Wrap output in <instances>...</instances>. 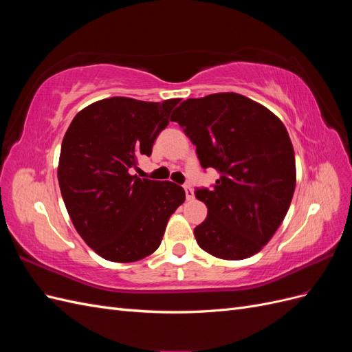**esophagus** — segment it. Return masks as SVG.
<instances>
[{"mask_svg": "<svg viewBox=\"0 0 352 352\" xmlns=\"http://www.w3.org/2000/svg\"><path fill=\"white\" fill-rule=\"evenodd\" d=\"M185 194H186V199H194V190H192V188L190 186H185Z\"/></svg>", "mask_w": 352, "mask_h": 352, "instance_id": "34e87169", "label": "esophagus"}]
</instances>
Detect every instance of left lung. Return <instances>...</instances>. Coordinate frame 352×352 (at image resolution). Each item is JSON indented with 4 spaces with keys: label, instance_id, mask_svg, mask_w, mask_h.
<instances>
[{
    "label": "left lung",
    "instance_id": "8db88e82",
    "mask_svg": "<svg viewBox=\"0 0 352 352\" xmlns=\"http://www.w3.org/2000/svg\"><path fill=\"white\" fill-rule=\"evenodd\" d=\"M172 122L197 146L201 167L220 173L211 189L195 190L208 208L194 229L199 247L221 260L261 251L283 221L296 185L285 124L264 105L235 92L189 98Z\"/></svg>",
    "mask_w": 352,
    "mask_h": 352
}]
</instances>
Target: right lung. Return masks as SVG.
I'll use <instances>...</instances> for the list:
<instances>
[{
    "instance_id": "obj_1",
    "label": "right lung",
    "mask_w": 352,
    "mask_h": 352,
    "mask_svg": "<svg viewBox=\"0 0 352 352\" xmlns=\"http://www.w3.org/2000/svg\"><path fill=\"white\" fill-rule=\"evenodd\" d=\"M179 101L100 100L74 116L63 138V199L80 238L105 260L133 263L151 255L184 204L179 185L131 175L138 157L151 154Z\"/></svg>"
}]
</instances>
